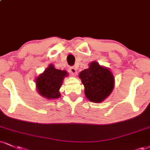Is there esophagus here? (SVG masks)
I'll return each instance as SVG.
<instances>
[{
  "instance_id": "1",
  "label": "esophagus",
  "mask_w": 150,
  "mask_h": 150,
  "mask_svg": "<svg viewBox=\"0 0 150 150\" xmlns=\"http://www.w3.org/2000/svg\"><path fill=\"white\" fill-rule=\"evenodd\" d=\"M69 71H70V74H72V75H76L77 70L74 67H70Z\"/></svg>"
}]
</instances>
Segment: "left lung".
<instances>
[{
	"instance_id": "1",
	"label": "left lung",
	"mask_w": 150,
	"mask_h": 150,
	"mask_svg": "<svg viewBox=\"0 0 150 150\" xmlns=\"http://www.w3.org/2000/svg\"><path fill=\"white\" fill-rule=\"evenodd\" d=\"M80 77L85 88L86 97L93 103L102 102L114 88L112 74L96 61L89 64V68L80 72Z\"/></svg>"
}]
</instances>
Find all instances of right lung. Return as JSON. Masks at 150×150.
I'll return each mask as SVG.
<instances>
[{
  "instance_id": "add662e5",
  "label": "right lung",
  "mask_w": 150,
  "mask_h": 150,
  "mask_svg": "<svg viewBox=\"0 0 150 150\" xmlns=\"http://www.w3.org/2000/svg\"><path fill=\"white\" fill-rule=\"evenodd\" d=\"M67 75L65 70H57L52 65H50L36 80L38 91L46 98H59L61 95L59 90L62 85L64 77L67 76Z\"/></svg>"
}]
</instances>
